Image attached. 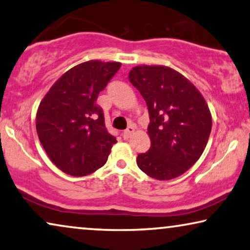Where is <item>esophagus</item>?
<instances>
[{
  "label": "esophagus",
  "instance_id": "esophagus-1",
  "mask_svg": "<svg viewBox=\"0 0 250 250\" xmlns=\"http://www.w3.org/2000/svg\"><path fill=\"white\" fill-rule=\"evenodd\" d=\"M134 133V126H128L127 128L125 129L124 133H123V135H124V139H129V137L132 136V134Z\"/></svg>",
  "mask_w": 250,
  "mask_h": 250
}]
</instances>
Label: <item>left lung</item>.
Instances as JSON below:
<instances>
[{
    "label": "left lung",
    "mask_w": 250,
    "mask_h": 250,
    "mask_svg": "<svg viewBox=\"0 0 250 250\" xmlns=\"http://www.w3.org/2000/svg\"><path fill=\"white\" fill-rule=\"evenodd\" d=\"M128 79L146 100L151 146L136 158L139 168L158 180L187 171L203 153L212 117L203 96L178 72L167 66H135Z\"/></svg>",
    "instance_id": "8db88e82"
}]
</instances>
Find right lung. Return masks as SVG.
<instances>
[{"label":"right lung","mask_w":250,"mask_h":250,"mask_svg":"<svg viewBox=\"0 0 250 250\" xmlns=\"http://www.w3.org/2000/svg\"><path fill=\"white\" fill-rule=\"evenodd\" d=\"M119 67L121 63L100 61L79 64L54 83L39 104V141L53 164L67 175L95 172L117 142L104 126L97 99Z\"/></svg>","instance_id":"1"}]
</instances>
